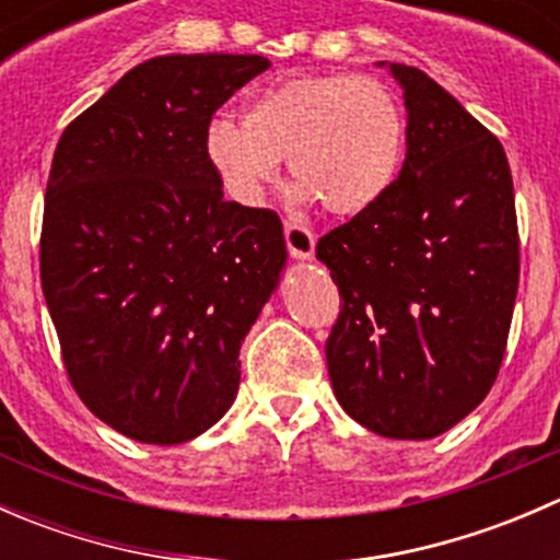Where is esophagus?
<instances>
[{
  "label": "esophagus",
  "instance_id": "obj_1",
  "mask_svg": "<svg viewBox=\"0 0 560 560\" xmlns=\"http://www.w3.org/2000/svg\"><path fill=\"white\" fill-rule=\"evenodd\" d=\"M284 241H287V248H290V254L295 259H308L314 254L316 238H314L312 230H306L303 224L287 222L284 224Z\"/></svg>",
  "mask_w": 560,
  "mask_h": 560
}]
</instances>
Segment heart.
Wrapping results in <instances>:
<instances>
[{
  "label": "heart",
  "mask_w": 560,
  "mask_h": 560,
  "mask_svg": "<svg viewBox=\"0 0 560 560\" xmlns=\"http://www.w3.org/2000/svg\"><path fill=\"white\" fill-rule=\"evenodd\" d=\"M224 191L257 206L287 160L298 202L338 217L374 208L398 178L406 118L387 83L371 75H292L270 83L244 107V127L213 118L202 138Z\"/></svg>",
  "instance_id": "1"
}]
</instances>
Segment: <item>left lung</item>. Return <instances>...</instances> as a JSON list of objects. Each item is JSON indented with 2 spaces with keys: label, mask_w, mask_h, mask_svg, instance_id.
I'll return each mask as SVG.
<instances>
[{
  "label": "left lung",
  "mask_w": 560,
  "mask_h": 560,
  "mask_svg": "<svg viewBox=\"0 0 560 560\" xmlns=\"http://www.w3.org/2000/svg\"><path fill=\"white\" fill-rule=\"evenodd\" d=\"M404 89L406 160L369 211L316 244L341 292L325 343L332 393L387 439H433L499 374L521 276L515 189L499 138L417 67Z\"/></svg>",
  "instance_id": "left-lung-1"
}]
</instances>
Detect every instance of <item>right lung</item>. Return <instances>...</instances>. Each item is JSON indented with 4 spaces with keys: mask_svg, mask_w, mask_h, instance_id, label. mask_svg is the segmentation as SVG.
I'll return each mask as SVG.
<instances>
[{
    "mask_svg": "<svg viewBox=\"0 0 560 560\" xmlns=\"http://www.w3.org/2000/svg\"><path fill=\"white\" fill-rule=\"evenodd\" d=\"M270 61L171 54L132 67L61 132L39 276L67 374L113 431L180 444L217 425L241 343L287 265L281 219L224 200L202 138Z\"/></svg>",
    "mask_w": 560,
    "mask_h": 560,
    "instance_id": "1",
    "label": "right lung"
}]
</instances>
